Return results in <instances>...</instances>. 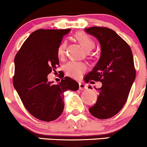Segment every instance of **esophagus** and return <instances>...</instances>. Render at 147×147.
<instances>
[{
    "mask_svg": "<svg viewBox=\"0 0 147 147\" xmlns=\"http://www.w3.org/2000/svg\"><path fill=\"white\" fill-rule=\"evenodd\" d=\"M79 88H80V90H84V89H87V84L80 82L79 83Z\"/></svg>",
    "mask_w": 147,
    "mask_h": 147,
    "instance_id": "esophagus-1",
    "label": "esophagus"
}]
</instances>
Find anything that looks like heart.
<instances>
[{"label": "heart", "instance_id": "obj_1", "mask_svg": "<svg viewBox=\"0 0 147 147\" xmlns=\"http://www.w3.org/2000/svg\"><path fill=\"white\" fill-rule=\"evenodd\" d=\"M75 37L80 44L84 47L86 51L92 50L95 46L94 40L84 32H78L75 34ZM66 42L64 41L58 46L57 54L60 59H63L65 54ZM65 72L67 75L72 78L79 79L82 78L86 69V65L84 63L78 62H69L65 67Z\"/></svg>", "mask_w": 147, "mask_h": 147}]
</instances>
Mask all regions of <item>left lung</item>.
<instances>
[{
	"mask_svg": "<svg viewBox=\"0 0 147 147\" xmlns=\"http://www.w3.org/2000/svg\"><path fill=\"white\" fill-rule=\"evenodd\" d=\"M84 30L101 46L100 59L85 78L87 82L102 83L96 103L89 111L95 118H110L123 109L135 80L133 55L129 45L112 29L92 27Z\"/></svg>",
	"mask_w": 147,
	"mask_h": 147,
	"instance_id": "left-lung-1",
	"label": "left lung"
}]
</instances>
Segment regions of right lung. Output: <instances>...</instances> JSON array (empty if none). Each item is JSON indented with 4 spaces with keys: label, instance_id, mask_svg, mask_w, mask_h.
<instances>
[{
    "label": "right lung",
    "instance_id": "add662e5",
    "mask_svg": "<svg viewBox=\"0 0 147 147\" xmlns=\"http://www.w3.org/2000/svg\"><path fill=\"white\" fill-rule=\"evenodd\" d=\"M70 30H36L15 57L14 87L29 113L43 121L58 118L65 106L64 92L79 89L78 83L69 77L62 79L58 84L47 78L59 65L58 48L63 36Z\"/></svg>",
    "mask_w": 147,
    "mask_h": 147
}]
</instances>
